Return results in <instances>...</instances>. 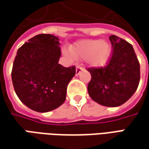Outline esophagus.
Here are the masks:
<instances>
[{
  "instance_id": "1",
  "label": "esophagus",
  "mask_w": 149,
  "mask_h": 149,
  "mask_svg": "<svg viewBox=\"0 0 149 149\" xmlns=\"http://www.w3.org/2000/svg\"><path fill=\"white\" fill-rule=\"evenodd\" d=\"M82 70H84V68L81 66L80 64H77V68H76V75L80 74V72Z\"/></svg>"
}]
</instances>
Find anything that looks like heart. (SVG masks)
Returning a JSON list of instances; mask_svg holds the SVG:
<instances>
[{
	"instance_id": "1",
	"label": "heart",
	"mask_w": 149,
	"mask_h": 149,
	"mask_svg": "<svg viewBox=\"0 0 149 149\" xmlns=\"http://www.w3.org/2000/svg\"><path fill=\"white\" fill-rule=\"evenodd\" d=\"M71 52L77 57L87 58L94 67L104 66L111 54V46L107 41L101 40H82L71 46ZM68 55H72L65 52Z\"/></svg>"
}]
</instances>
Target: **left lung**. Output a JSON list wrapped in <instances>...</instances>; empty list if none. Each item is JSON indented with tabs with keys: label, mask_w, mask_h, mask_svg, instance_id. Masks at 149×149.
I'll return each instance as SVG.
<instances>
[{
	"label": "left lung",
	"mask_w": 149,
	"mask_h": 149,
	"mask_svg": "<svg viewBox=\"0 0 149 149\" xmlns=\"http://www.w3.org/2000/svg\"><path fill=\"white\" fill-rule=\"evenodd\" d=\"M109 40L113 51L108 64L87 68L91 75L88 93L98 104L117 107L125 103L137 90L140 68L130 43L115 35L109 36Z\"/></svg>",
	"instance_id": "8db88e82"
}]
</instances>
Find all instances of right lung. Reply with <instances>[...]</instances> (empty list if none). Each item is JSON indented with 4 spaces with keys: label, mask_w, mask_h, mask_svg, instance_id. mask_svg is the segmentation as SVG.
I'll list each match as a JSON object with an SVG mask.
<instances>
[{
    "label": "right lung",
    "mask_w": 149,
    "mask_h": 149,
    "mask_svg": "<svg viewBox=\"0 0 149 149\" xmlns=\"http://www.w3.org/2000/svg\"><path fill=\"white\" fill-rule=\"evenodd\" d=\"M59 39L39 34L17 51L11 72L19 99L29 109L46 113L58 108L66 100L67 86L76 74L75 66L58 63Z\"/></svg>",
    "instance_id": "add662e5"
}]
</instances>
